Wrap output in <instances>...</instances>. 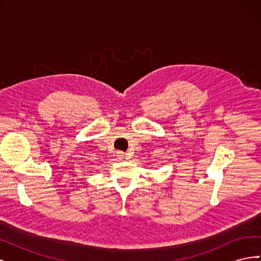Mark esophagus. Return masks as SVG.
<instances>
[{"label": "esophagus", "mask_w": 261, "mask_h": 261, "mask_svg": "<svg viewBox=\"0 0 261 261\" xmlns=\"http://www.w3.org/2000/svg\"><path fill=\"white\" fill-rule=\"evenodd\" d=\"M116 155H117L118 159H124L125 153H124V152H122V151H117V152H116Z\"/></svg>", "instance_id": "34e87169"}]
</instances>
